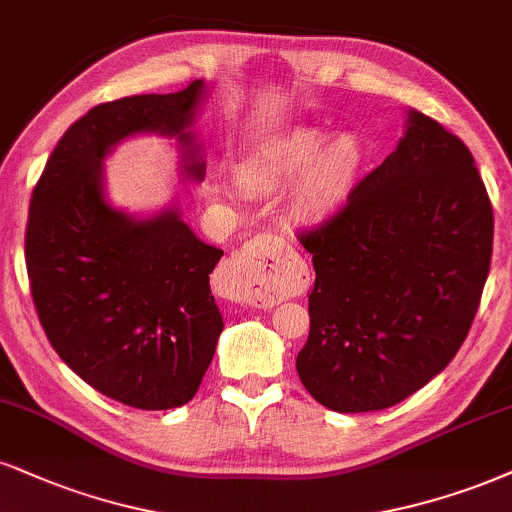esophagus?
I'll use <instances>...</instances> for the list:
<instances>
[{"label":"esophagus","mask_w":512,"mask_h":512,"mask_svg":"<svg viewBox=\"0 0 512 512\" xmlns=\"http://www.w3.org/2000/svg\"><path fill=\"white\" fill-rule=\"evenodd\" d=\"M223 282L230 296L256 306H270L285 299L292 289L280 239L261 232L230 256L223 268Z\"/></svg>","instance_id":"esophagus-1"}]
</instances>
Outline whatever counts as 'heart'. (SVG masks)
I'll return each mask as SVG.
<instances>
[{"mask_svg": "<svg viewBox=\"0 0 512 512\" xmlns=\"http://www.w3.org/2000/svg\"><path fill=\"white\" fill-rule=\"evenodd\" d=\"M325 140L318 130L292 132L270 147L266 159L244 168V185L256 192H273L294 182L311 165L301 185L299 206L308 213L325 211L349 192L363 163V147L356 135L334 137L324 150Z\"/></svg>", "mask_w": 512, "mask_h": 512, "instance_id": "heart-1", "label": "heart"}]
</instances>
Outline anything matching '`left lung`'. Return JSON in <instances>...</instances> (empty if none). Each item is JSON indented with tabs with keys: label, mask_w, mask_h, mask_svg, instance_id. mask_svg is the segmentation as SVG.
<instances>
[{
	"label": "left lung",
	"mask_w": 512,
	"mask_h": 512,
	"mask_svg": "<svg viewBox=\"0 0 512 512\" xmlns=\"http://www.w3.org/2000/svg\"><path fill=\"white\" fill-rule=\"evenodd\" d=\"M299 242L315 285L296 370L323 406L368 413L408 399L463 346L494 211L463 140L410 109L399 147Z\"/></svg>",
	"instance_id": "8db88e82"
}]
</instances>
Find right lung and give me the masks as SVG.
<instances>
[{
	"label": "right lung",
	"instance_id": "1",
	"mask_svg": "<svg viewBox=\"0 0 512 512\" xmlns=\"http://www.w3.org/2000/svg\"><path fill=\"white\" fill-rule=\"evenodd\" d=\"M201 94L194 80L94 106L63 132L30 199L25 266L44 334L75 375L132 408H178L197 394L223 332L208 282L223 251L178 208L149 220L111 208L102 159L135 132L178 135L185 173L201 180L187 132Z\"/></svg>",
	"mask_w": 512,
	"mask_h": 512
}]
</instances>
